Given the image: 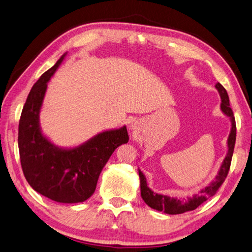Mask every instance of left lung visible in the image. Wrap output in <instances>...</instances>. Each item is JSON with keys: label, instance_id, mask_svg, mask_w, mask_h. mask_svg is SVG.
Listing matches in <instances>:
<instances>
[{"label": "left lung", "instance_id": "obj_1", "mask_svg": "<svg viewBox=\"0 0 252 252\" xmlns=\"http://www.w3.org/2000/svg\"><path fill=\"white\" fill-rule=\"evenodd\" d=\"M217 91L219 92L221 97V111L223 114H225L227 117H230L231 121V132L228 135L227 139V153L225 158L223 159L222 165L220 167V170L216 176L215 180L210 182L208 186L203 188L198 194H194L192 197H188L187 199L170 197L167 195H161L158 193L153 192L148 187L147 179H145L142 171L139 169V178H140V188H141V197L144 200V203L151 208H153L158 211H163L165 214L168 215H179L183 214V212L191 211L196 209L199 205H202L207 199L217 193L218 189L221 187V184L224 182L225 178L230 170L232 156L234 152V147H235V140H236V123L235 117H234L233 111L230 108V99H228V94L220 83L216 84Z\"/></svg>", "mask_w": 252, "mask_h": 252}]
</instances>
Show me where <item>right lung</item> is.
I'll use <instances>...</instances> for the list:
<instances>
[{"mask_svg": "<svg viewBox=\"0 0 252 252\" xmlns=\"http://www.w3.org/2000/svg\"><path fill=\"white\" fill-rule=\"evenodd\" d=\"M65 55L43 73L28 94L18 128L22 171L37 193L63 204L85 202L97 187L100 172L117 147L127 143L126 126L97 133L75 148H60L43 135L40 112L47 83Z\"/></svg>", "mask_w": 252, "mask_h": 252, "instance_id": "1", "label": "right lung"}]
</instances>
